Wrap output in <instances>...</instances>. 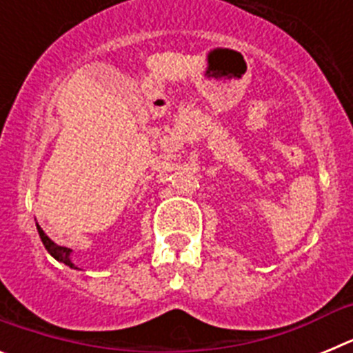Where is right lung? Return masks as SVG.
I'll return each instance as SVG.
<instances>
[{"label":"right lung","mask_w":353,"mask_h":353,"mask_svg":"<svg viewBox=\"0 0 353 353\" xmlns=\"http://www.w3.org/2000/svg\"><path fill=\"white\" fill-rule=\"evenodd\" d=\"M37 230H39L40 239H42L43 245H46V249H48L49 254H51L52 258H56V260L61 261V263L68 265L70 269H77L76 265H74L70 261V249H68V248H61V245H56L54 242H52V240L49 239V236L46 235V233H43V230L39 226V224H37Z\"/></svg>","instance_id":"right-lung-1"}]
</instances>
